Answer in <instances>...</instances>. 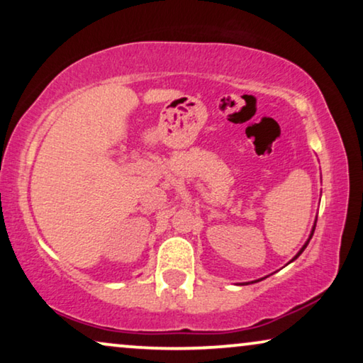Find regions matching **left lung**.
<instances>
[{
	"label": "left lung",
	"instance_id": "8db88e82",
	"mask_svg": "<svg viewBox=\"0 0 363 363\" xmlns=\"http://www.w3.org/2000/svg\"><path fill=\"white\" fill-rule=\"evenodd\" d=\"M314 229H316V220H314V225H313V229H311V234H309V238H308V240H306V242H304V245L301 247V249H299V252H298V254H296L295 257H293V259L290 260V264H291V262H293V260H296V259H298V257L303 254V250H304V249H306V245L309 244V240H311V238H313V234H314ZM260 280H264V278H260ZM260 280H255V281H250V283H257V281H260ZM242 285H249V283H242Z\"/></svg>",
	"mask_w": 363,
	"mask_h": 363
}]
</instances>
